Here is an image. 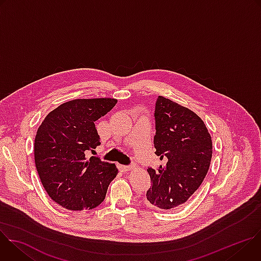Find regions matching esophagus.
<instances>
[{"label":"esophagus","mask_w":261,"mask_h":261,"mask_svg":"<svg viewBox=\"0 0 261 261\" xmlns=\"http://www.w3.org/2000/svg\"><path fill=\"white\" fill-rule=\"evenodd\" d=\"M133 165H128V166H126V165H120L119 166V168L121 169V171H123V172H126V171H130V170H132L133 169Z\"/></svg>","instance_id":"1"}]
</instances>
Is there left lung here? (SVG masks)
Segmentation results:
<instances>
[{"label":"left lung","instance_id":"8db88e82","mask_svg":"<svg viewBox=\"0 0 261 261\" xmlns=\"http://www.w3.org/2000/svg\"><path fill=\"white\" fill-rule=\"evenodd\" d=\"M155 154L166 163L147 168L151 188L145 203L162 211L187 201L203 181L212 160V137L192 110L159 96L155 107Z\"/></svg>","mask_w":261,"mask_h":261}]
</instances>
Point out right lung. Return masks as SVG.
Wrapping results in <instances>:
<instances>
[{
	"label": "right lung",
	"instance_id": "add662e5",
	"mask_svg": "<svg viewBox=\"0 0 261 261\" xmlns=\"http://www.w3.org/2000/svg\"><path fill=\"white\" fill-rule=\"evenodd\" d=\"M117 99H75L61 104L37 130L34 156L48 196L70 211L92 210L105 198L117 174L115 164L87 158L100 145L95 122L117 104Z\"/></svg>",
	"mask_w": 261,
	"mask_h": 261
}]
</instances>
